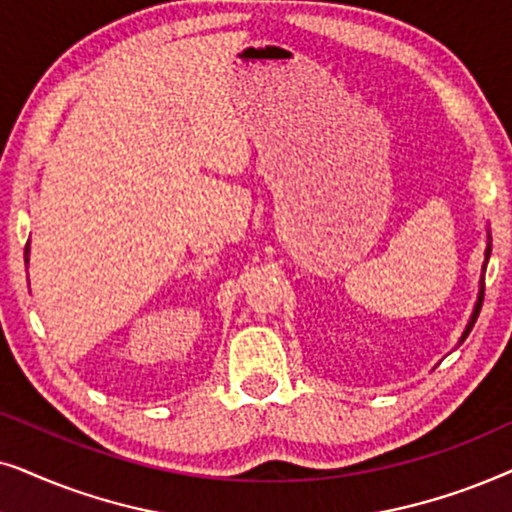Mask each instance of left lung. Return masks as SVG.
Returning <instances> with one entry per match:
<instances>
[{
  "label": "left lung",
  "mask_w": 512,
  "mask_h": 512,
  "mask_svg": "<svg viewBox=\"0 0 512 512\" xmlns=\"http://www.w3.org/2000/svg\"><path fill=\"white\" fill-rule=\"evenodd\" d=\"M489 255H492V236H489V231H487V250H485V267H482V269H487ZM482 299H485V274H482V276H480V292H478V302H475V309H473V313H470V320H468L466 330H463V335H461V342H463V339H466V337L470 335V330H473L475 320H478V316H480V309H482Z\"/></svg>",
  "instance_id": "obj_1"
}]
</instances>
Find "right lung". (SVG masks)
I'll return each instance as SVG.
<instances>
[{
    "instance_id": "1",
    "label": "right lung",
    "mask_w": 512,
    "mask_h": 512,
    "mask_svg": "<svg viewBox=\"0 0 512 512\" xmlns=\"http://www.w3.org/2000/svg\"><path fill=\"white\" fill-rule=\"evenodd\" d=\"M30 262V241H27V245H25V264Z\"/></svg>"
}]
</instances>
